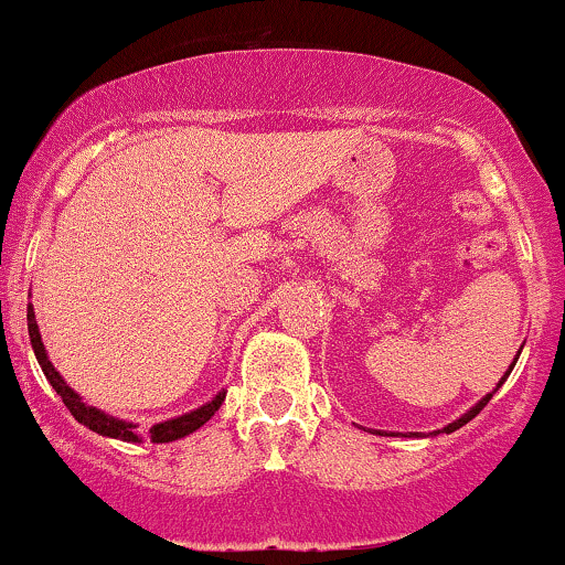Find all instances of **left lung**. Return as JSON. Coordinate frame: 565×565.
<instances>
[{
  "mask_svg": "<svg viewBox=\"0 0 565 565\" xmlns=\"http://www.w3.org/2000/svg\"><path fill=\"white\" fill-rule=\"evenodd\" d=\"M519 354H521V351H519ZM519 354H515V360H513V364H510V367L505 370V375H502V377H500V383H497V388H494V391H500V386H502V383H505V381H508V375H510V373H513L515 362H519ZM494 391H489V394H487V396H483V399H479V402H476V404H473V407H470V409H468V413H462L460 417H457V420H452V423H449V426H444L441 430H434V434H430V436H436V434H452V430H457V428H462V426H466V423H470V420H473V417H476V415H479L483 407H487V404H489V399H492V396H494ZM377 434H381V430H377ZM381 436H383V434H381ZM388 436H391V434H388ZM402 436H413V439H415V436H420V434H402Z\"/></svg>",
  "mask_w": 565,
  "mask_h": 565,
  "instance_id": "8db88e82",
  "label": "left lung"
}]
</instances>
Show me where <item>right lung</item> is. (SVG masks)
<instances>
[{"mask_svg":"<svg viewBox=\"0 0 565 565\" xmlns=\"http://www.w3.org/2000/svg\"><path fill=\"white\" fill-rule=\"evenodd\" d=\"M29 338H31V347H33V354H36V362L39 367H42V373L46 375V381H50V386L57 391L60 399H63L65 407L71 409V415L76 417L82 426H86L89 430H95L99 436H108V439H118V441H129V444H139L145 439H150L152 444H169V441H177V439H184V436H190L192 430H198L201 426L214 417V413L218 407H222L224 396H227V391H218L211 402L201 404L198 409H190V413L184 415H177L171 417V420H163V423H156V426H150L148 430H139L137 423L131 420H121V417L116 415H108L105 409L99 407H92V404H86L82 399V394H76L68 383H65V377L57 373L55 364L50 362V356H46V349L42 343V333H39V324H36V311L29 303Z\"/></svg>","mask_w":565,"mask_h":565,"instance_id":"right-lung-1","label":"right lung"}]
</instances>
